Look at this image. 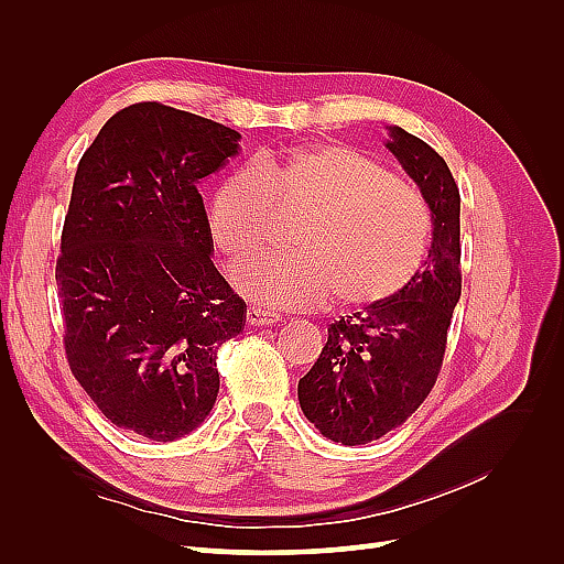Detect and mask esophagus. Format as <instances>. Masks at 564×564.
I'll return each mask as SVG.
<instances>
[{"mask_svg": "<svg viewBox=\"0 0 564 564\" xmlns=\"http://www.w3.org/2000/svg\"><path fill=\"white\" fill-rule=\"evenodd\" d=\"M280 317L275 313H270L265 308H259V305H249L247 308V322L256 324V327H263V324H272L278 322Z\"/></svg>", "mask_w": 564, "mask_h": 564, "instance_id": "1", "label": "esophagus"}]
</instances>
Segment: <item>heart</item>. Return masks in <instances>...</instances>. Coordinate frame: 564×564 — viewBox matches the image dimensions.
I'll list each match as a JSON object with an SVG mask.
<instances>
[{"instance_id": "b5f03b06", "label": "heart", "mask_w": 564, "mask_h": 564, "mask_svg": "<svg viewBox=\"0 0 564 564\" xmlns=\"http://www.w3.org/2000/svg\"><path fill=\"white\" fill-rule=\"evenodd\" d=\"M275 212L305 214L292 232L294 253L235 272L253 299L282 308H367L416 278L431 247L433 216L416 185L348 145H301L261 155L253 172L216 187L209 230L230 261L265 251Z\"/></svg>"}]
</instances>
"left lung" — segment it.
<instances>
[{
    "label": "left lung",
    "instance_id": "8db88e82",
    "mask_svg": "<svg viewBox=\"0 0 564 564\" xmlns=\"http://www.w3.org/2000/svg\"><path fill=\"white\" fill-rule=\"evenodd\" d=\"M386 148L429 202V261L400 294L329 324L317 362L299 381L305 419L350 447L398 429L429 398L460 296V195L447 162L400 127H390Z\"/></svg>",
    "mask_w": 564,
    "mask_h": 564
}]
</instances>
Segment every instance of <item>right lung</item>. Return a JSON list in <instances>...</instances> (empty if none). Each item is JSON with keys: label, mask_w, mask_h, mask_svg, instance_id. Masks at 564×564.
I'll list each match as a JSON object with an SVG mask.
<instances>
[{"label": "right lung", "mask_w": 564, "mask_h": 564, "mask_svg": "<svg viewBox=\"0 0 564 564\" xmlns=\"http://www.w3.org/2000/svg\"><path fill=\"white\" fill-rule=\"evenodd\" d=\"M237 141L145 100L112 115L77 164L56 261L65 357L110 423L155 442L209 416L218 348L245 329L197 191Z\"/></svg>", "instance_id": "1"}]
</instances>
